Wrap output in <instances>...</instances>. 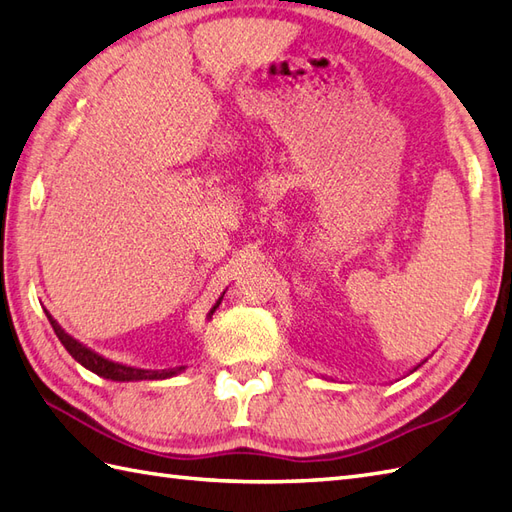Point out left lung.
<instances>
[{"label":"left lung","instance_id":"8db88e82","mask_svg":"<svg viewBox=\"0 0 512 512\" xmlns=\"http://www.w3.org/2000/svg\"><path fill=\"white\" fill-rule=\"evenodd\" d=\"M423 363H425V361H423ZM418 368H420V363H418V366H416V368H414V370H418ZM414 370H410V372H414Z\"/></svg>","mask_w":512,"mask_h":512}]
</instances>
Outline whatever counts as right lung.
Masks as SVG:
<instances>
[{"label":"right lung","instance_id":"obj_1","mask_svg":"<svg viewBox=\"0 0 512 512\" xmlns=\"http://www.w3.org/2000/svg\"><path fill=\"white\" fill-rule=\"evenodd\" d=\"M225 295V291H223ZM221 298L214 302V306L208 313V320L212 317V313L219 309V304L223 300ZM45 315H48V320L54 328L56 337L61 339V344L65 346V350L70 352V355L81 363L83 368L92 370L94 374H98V377L102 379H111V381H160V379H170V377H177L179 372H184L186 366H179V368H164V370H146V368H135V366H127V363H118V361H111L107 357L98 355L96 350H92L89 346H85L83 342H78V339H74L70 333H65V328H61V324L54 320V317L50 315V311H45Z\"/></svg>","mask_w":512,"mask_h":512}]
</instances>
